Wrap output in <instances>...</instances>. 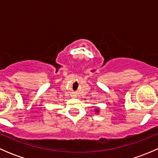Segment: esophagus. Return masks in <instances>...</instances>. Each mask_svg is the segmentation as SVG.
Here are the masks:
<instances>
[{
  "label": "esophagus",
  "instance_id": "1",
  "mask_svg": "<svg viewBox=\"0 0 158 158\" xmlns=\"http://www.w3.org/2000/svg\"><path fill=\"white\" fill-rule=\"evenodd\" d=\"M73 96H74V95H73Z\"/></svg>",
  "mask_w": 158,
  "mask_h": 158
}]
</instances>
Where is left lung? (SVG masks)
Returning <instances> with one entry per match:
<instances>
[{"instance_id":"left-lung-1","label":"left lung","mask_w":158,"mask_h":158,"mask_svg":"<svg viewBox=\"0 0 158 158\" xmlns=\"http://www.w3.org/2000/svg\"><path fill=\"white\" fill-rule=\"evenodd\" d=\"M94 111H95V112L96 113V114H98V113H99V111H100V109H98V108H97V109H94Z\"/></svg>"}]
</instances>
